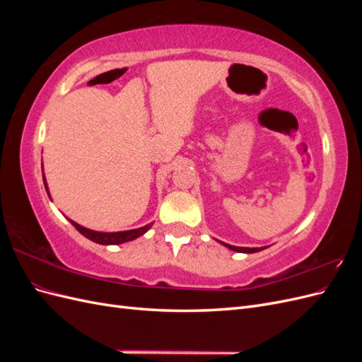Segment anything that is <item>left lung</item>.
Segmentation results:
<instances>
[{
    "label": "left lung",
    "mask_w": 362,
    "mask_h": 362,
    "mask_svg": "<svg viewBox=\"0 0 362 362\" xmlns=\"http://www.w3.org/2000/svg\"><path fill=\"white\" fill-rule=\"evenodd\" d=\"M223 246H226L228 249H231V250H235V252H245V254H254V252H259V250H262V249H266V247H238V246H231V245H228V243H223V242H221Z\"/></svg>",
    "instance_id": "8db88e82"
}]
</instances>
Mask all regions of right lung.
<instances>
[{
    "label": "right lung",
    "instance_id": "add662e5",
    "mask_svg": "<svg viewBox=\"0 0 362 362\" xmlns=\"http://www.w3.org/2000/svg\"><path fill=\"white\" fill-rule=\"evenodd\" d=\"M43 184H45V189L48 192V185H47V180L43 178ZM49 196V192H48ZM76 231L80 234H83L86 238L92 240L95 243H100V245H120V243H125V242H131V240H136L137 237L144 235L148 229L152 226V223L145 225L141 228L137 229H129V231H119V233H100V231H92V229H87L78 223H75L74 221H69Z\"/></svg>",
    "mask_w": 362,
    "mask_h": 362
}]
</instances>
